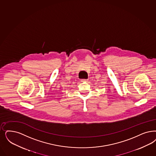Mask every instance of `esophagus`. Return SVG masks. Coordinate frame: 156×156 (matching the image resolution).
Masks as SVG:
<instances>
[{"instance_id": "34e87169", "label": "esophagus", "mask_w": 156, "mask_h": 156, "mask_svg": "<svg viewBox=\"0 0 156 156\" xmlns=\"http://www.w3.org/2000/svg\"><path fill=\"white\" fill-rule=\"evenodd\" d=\"M81 81L82 82H87L88 81V79H82V80H81Z\"/></svg>"}]
</instances>
